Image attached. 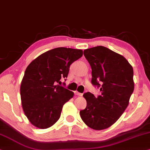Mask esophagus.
<instances>
[{"mask_svg": "<svg viewBox=\"0 0 150 150\" xmlns=\"http://www.w3.org/2000/svg\"><path fill=\"white\" fill-rule=\"evenodd\" d=\"M74 94L76 95H78V96H82V93H80L78 91H74Z\"/></svg>", "mask_w": 150, "mask_h": 150, "instance_id": "34e87169", "label": "esophagus"}]
</instances>
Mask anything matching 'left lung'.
<instances>
[{
  "instance_id": "obj_1",
  "label": "left lung",
  "mask_w": 150,
  "mask_h": 150,
  "mask_svg": "<svg viewBox=\"0 0 150 150\" xmlns=\"http://www.w3.org/2000/svg\"><path fill=\"white\" fill-rule=\"evenodd\" d=\"M84 55L92 70L93 85L101 94L84 93L86 107L80 115L88 127L103 130L115 123L129 105L134 91L133 69L121 55L103 46L85 49Z\"/></svg>"
}]
</instances>
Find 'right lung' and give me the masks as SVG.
<instances>
[{"mask_svg":"<svg viewBox=\"0 0 150 150\" xmlns=\"http://www.w3.org/2000/svg\"><path fill=\"white\" fill-rule=\"evenodd\" d=\"M82 55L80 49L58 47L28 65L20 95L23 112L36 127L47 129L59 120L63 105L74 96L73 92L60 85L61 80L66 81L70 65Z\"/></svg>","mask_w":150,"mask_h":150,"instance_id":"right-lung-1","label":"right lung"}]
</instances>
